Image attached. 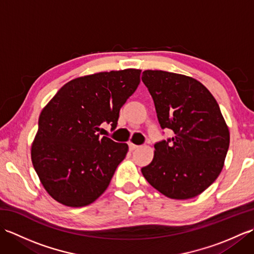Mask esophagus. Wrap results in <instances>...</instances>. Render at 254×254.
I'll return each instance as SVG.
<instances>
[{"instance_id":"34e87169","label":"esophagus","mask_w":254,"mask_h":254,"mask_svg":"<svg viewBox=\"0 0 254 254\" xmlns=\"http://www.w3.org/2000/svg\"><path fill=\"white\" fill-rule=\"evenodd\" d=\"M138 147H139L138 145H135V144H133V143L128 144V148H130V150H135V149H137Z\"/></svg>"}]
</instances>
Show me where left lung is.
I'll list each match as a JSON object with an SVG mask.
<instances>
[{
    "label": "left lung",
    "instance_id": "obj_1",
    "mask_svg": "<svg viewBox=\"0 0 254 254\" xmlns=\"http://www.w3.org/2000/svg\"><path fill=\"white\" fill-rule=\"evenodd\" d=\"M142 80L154 100L160 127L174 137L155 144L145 179L164 195L187 199L217 179L229 148V130L217 101L196 79L147 69Z\"/></svg>",
    "mask_w": 254,
    "mask_h": 254
}]
</instances>
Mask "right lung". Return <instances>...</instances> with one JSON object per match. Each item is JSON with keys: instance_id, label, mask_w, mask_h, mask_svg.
<instances>
[{"instance_id": "right-lung-1", "label": "right lung", "mask_w": 254, "mask_h": 254, "mask_svg": "<svg viewBox=\"0 0 254 254\" xmlns=\"http://www.w3.org/2000/svg\"><path fill=\"white\" fill-rule=\"evenodd\" d=\"M141 71L101 72L66 83L41 111L31 160L47 192L59 203L82 207L109 186L127 144L100 138V124L111 130L121 107L139 84Z\"/></svg>"}]
</instances>
